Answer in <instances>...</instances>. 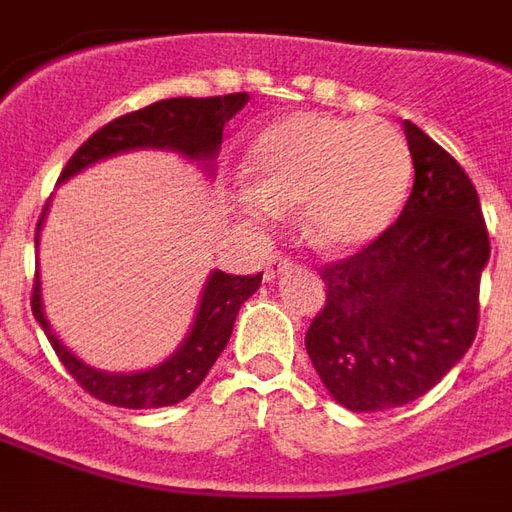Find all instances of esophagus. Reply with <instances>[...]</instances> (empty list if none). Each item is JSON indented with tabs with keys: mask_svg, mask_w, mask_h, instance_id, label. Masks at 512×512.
<instances>
[{
	"mask_svg": "<svg viewBox=\"0 0 512 512\" xmlns=\"http://www.w3.org/2000/svg\"><path fill=\"white\" fill-rule=\"evenodd\" d=\"M293 266H296V263H293L288 255H274V257H268V260H266V266H263V274H266V279H277L279 274H285V271H290Z\"/></svg>",
	"mask_w": 512,
	"mask_h": 512,
	"instance_id": "obj_1",
	"label": "esophagus"
}]
</instances>
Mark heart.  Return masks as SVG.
<instances>
[{
  "mask_svg": "<svg viewBox=\"0 0 512 512\" xmlns=\"http://www.w3.org/2000/svg\"><path fill=\"white\" fill-rule=\"evenodd\" d=\"M249 216L299 205L304 238L323 255H351L395 222L411 183L406 139L384 120L301 112L277 120L249 147Z\"/></svg>",
  "mask_w": 512,
  "mask_h": 512,
  "instance_id": "b5f03b06",
  "label": "heart"
}]
</instances>
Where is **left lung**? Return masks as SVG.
<instances>
[{"instance_id":"left-lung-1","label":"left lung","mask_w":512,"mask_h":512,"mask_svg":"<svg viewBox=\"0 0 512 512\" xmlns=\"http://www.w3.org/2000/svg\"><path fill=\"white\" fill-rule=\"evenodd\" d=\"M414 161L406 208L373 244L321 268L326 304L304 345L323 386L351 411L406 406L472 348L491 257L477 189L422 128L403 123Z\"/></svg>"}]
</instances>
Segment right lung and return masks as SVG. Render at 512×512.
<instances>
[{"label":"right lung","instance_id":"add662e5","mask_svg":"<svg viewBox=\"0 0 512 512\" xmlns=\"http://www.w3.org/2000/svg\"><path fill=\"white\" fill-rule=\"evenodd\" d=\"M246 101H249L246 93L216 95V98H167V101H156L139 112L117 117L104 128H98L73 153L71 161L62 169L60 183L73 178L82 169L93 167L95 161H104V158L128 153V150H139V147L175 150L189 161H202L211 169L213 158L222 145L224 126L230 123L235 112L244 109ZM46 211H49V205L40 213L35 244H38ZM260 279L263 274L233 277L224 271H211L205 290H202L197 318H194V326L186 334V340L161 365L139 370V373L95 370V367L84 365L71 348L62 345L60 337L51 332L46 312H43L38 271H35V285H32V315L40 323V329L46 332L51 348L60 356L65 370L93 397L120 408L175 406L180 400H186L202 384V378L208 376V370L219 359L233 334L235 315L241 310V304L260 288Z\"/></svg>","mask_w":512,"mask_h":512}]
</instances>
